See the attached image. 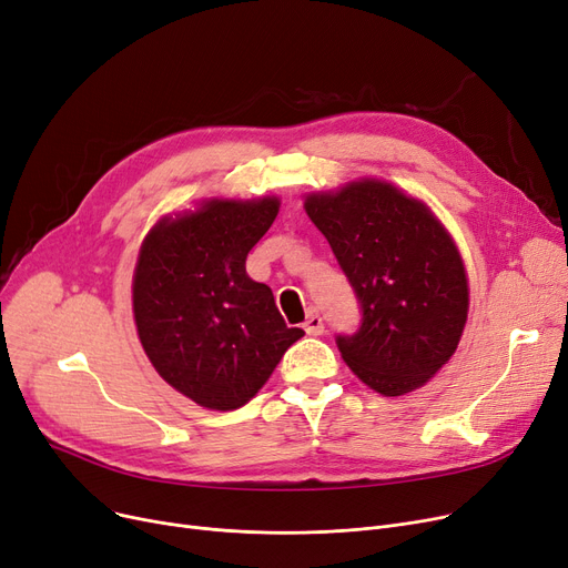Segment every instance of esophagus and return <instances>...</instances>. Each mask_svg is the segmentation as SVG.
Returning <instances> with one entry per match:
<instances>
[{
    "mask_svg": "<svg viewBox=\"0 0 568 568\" xmlns=\"http://www.w3.org/2000/svg\"><path fill=\"white\" fill-rule=\"evenodd\" d=\"M304 329H306L308 336H320V334H324V322H322V317H320L317 311H311V313H308V317H306V322H304Z\"/></svg>",
    "mask_w": 568,
    "mask_h": 568,
    "instance_id": "obj_1",
    "label": "esophagus"
}]
</instances>
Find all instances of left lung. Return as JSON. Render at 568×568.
Instances as JSON below:
<instances>
[{
	"instance_id": "left-lung-1",
	"label": "left lung",
	"mask_w": 568,
	"mask_h": 568,
	"mask_svg": "<svg viewBox=\"0 0 568 568\" xmlns=\"http://www.w3.org/2000/svg\"><path fill=\"white\" fill-rule=\"evenodd\" d=\"M304 209L362 306L359 329L336 338L343 362L382 396L419 389L452 359L467 322L452 234L422 200L377 179L313 193Z\"/></svg>"
}]
</instances>
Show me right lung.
<instances>
[{"mask_svg":"<svg viewBox=\"0 0 568 568\" xmlns=\"http://www.w3.org/2000/svg\"><path fill=\"white\" fill-rule=\"evenodd\" d=\"M278 197L206 200L144 236L133 315L156 373L209 409L246 405L304 336L285 324L272 287L246 274L251 248L278 216Z\"/></svg>","mask_w":568,"mask_h":568,"instance_id":"add662e5","label":"right lung"}]
</instances>
